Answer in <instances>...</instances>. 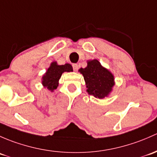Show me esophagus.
Returning a JSON list of instances; mask_svg holds the SVG:
<instances>
[{
  "label": "esophagus",
  "mask_w": 157,
  "mask_h": 157,
  "mask_svg": "<svg viewBox=\"0 0 157 157\" xmlns=\"http://www.w3.org/2000/svg\"><path fill=\"white\" fill-rule=\"evenodd\" d=\"M72 68H73L74 71H77V70H78V64L73 63V64H72Z\"/></svg>",
  "instance_id": "34e87169"
}]
</instances>
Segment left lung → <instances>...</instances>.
Instances as JSON below:
<instances>
[{
  "instance_id": "left-lung-1",
  "label": "left lung",
  "mask_w": 157,
  "mask_h": 157,
  "mask_svg": "<svg viewBox=\"0 0 157 157\" xmlns=\"http://www.w3.org/2000/svg\"><path fill=\"white\" fill-rule=\"evenodd\" d=\"M79 72L83 75L89 94L102 99L112 90L114 85L113 75L97 59L88 61L87 67L81 68Z\"/></svg>"
}]
</instances>
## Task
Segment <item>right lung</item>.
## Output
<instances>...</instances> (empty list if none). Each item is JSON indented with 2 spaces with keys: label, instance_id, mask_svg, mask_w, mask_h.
Instances as JSON below:
<instances>
[{
  "label": "right lung",
  "instance_id": "add662e5",
  "mask_svg": "<svg viewBox=\"0 0 157 157\" xmlns=\"http://www.w3.org/2000/svg\"><path fill=\"white\" fill-rule=\"evenodd\" d=\"M71 71H72V67L70 64L67 63L65 65L59 66L57 65L56 62H53L42 78L44 87L51 91H54L57 88L58 81L60 78L63 72Z\"/></svg>",
  "mask_w": 157,
  "mask_h": 157
}]
</instances>
